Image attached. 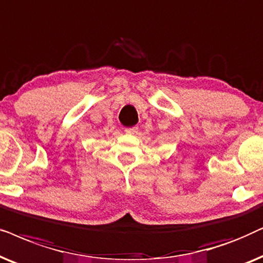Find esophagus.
Masks as SVG:
<instances>
[{"label":"esophagus","instance_id":"obj_1","mask_svg":"<svg viewBox=\"0 0 263 263\" xmlns=\"http://www.w3.org/2000/svg\"><path fill=\"white\" fill-rule=\"evenodd\" d=\"M125 132L126 134H128V135H136L138 132V127H128V128H125Z\"/></svg>","mask_w":263,"mask_h":263}]
</instances>
